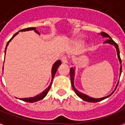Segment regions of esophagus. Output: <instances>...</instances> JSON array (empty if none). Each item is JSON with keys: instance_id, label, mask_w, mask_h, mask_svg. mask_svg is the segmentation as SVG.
Returning a JSON list of instances; mask_svg holds the SVG:
<instances>
[{"instance_id": "obj_1", "label": "esophagus", "mask_w": 125, "mask_h": 125, "mask_svg": "<svg viewBox=\"0 0 125 125\" xmlns=\"http://www.w3.org/2000/svg\"><path fill=\"white\" fill-rule=\"evenodd\" d=\"M62 62V64H67L68 63V59H67V57L66 56H64L61 59Z\"/></svg>"}]
</instances>
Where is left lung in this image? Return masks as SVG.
<instances>
[{
	"label": "left lung",
	"instance_id": "obj_1",
	"mask_svg": "<svg viewBox=\"0 0 125 125\" xmlns=\"http://www.w3.org/2000/svg\"><path fill=\"white\" fill-rule=\"evenodd\" d=\"M100 35L102 36V37H103V38H107V39L106 41L104 42V44H111V45H113L115 47V49L116 50V53H117V56H118V59H119V62H120V64H121V67H120V76H121V72H122V65H121V58H120V52H119V46L117 45V44L114 41L113 39H111V37L109 36L108 34L105 33V32H101L100 34ZM74 74H75V66L74 67H72L70 69V76H71V84L72 86H73V89L74 91L75 92V93L76 94V95L79 96V98H81V99H83V101H85L86 102H90V103H96V102H99V101H101L104 100V99H106V98H108L109 96H111L112 94L116 90V87L118 86V84H119V82H118V83L116 84V87H115V89L109 95H107L106 96H104V97H102V98H99V99H96V98H93L91 96H88L87 94H84L81 92H80L79 91H78L77 89L75 88V86H74Z\"/></svg>",
	"mask_w": 125,
	"mask_h": 125
}]
</instances>
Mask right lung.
<instances>
[{"instance_id": "1", "label": "right lung", "mask_w": 125, "mask_h": 125, "mask_svg": "<svg viewBox=\"0 0 125 125\" xmlns=\"http://www.w3.org/2000/svg\"><path fill=\"white\" fill-rule=\"evenodd\" d=\"M34 31L36 32V33L40 35V33H39V32L37 31L36 30V28L35 27H31V28H27V29H22V30H21V31H19V32H24V31ZM19 32H16L14 34V36L12 37L10 40L8 42H7V44H6V48H5V51H4V53L6 54V49H7V46L9 45V44L10 43V42L11 41L12 39L14 38V36H16L18 34H19ZM61 64V61H60V60H58V61H56L53 64V65L52 66V69H51V76H52V79H51V83L49 84V86L46 88L44 91H42V93H41L39 94H37L36 96H32V97H29V98H22V99H19L20 100H21V101H25V102H28V103H34V102H36V101H39L40 100H42V99H44L45 96H46V94L48 93V92L51 89V86L52 84V80H53V78L54 75H55V74H56V71H57V69L59 67V66ZM3 69H4V66H3Z\"/></svg>"}]
</instances>
